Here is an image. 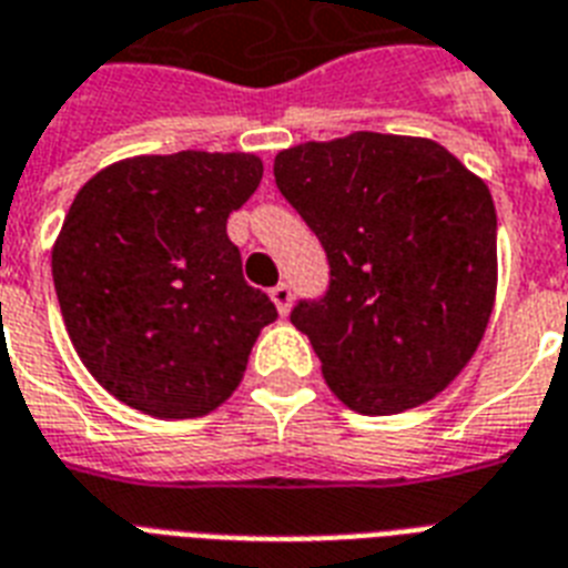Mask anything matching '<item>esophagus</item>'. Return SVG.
<instances>
[{
  "mask_svg": "<svg viewBox=\"0 0 568 568\" xmlns=\"http://www.w3.org/2000/svg\"><path fill=\"white\" fill-rule=\"evenodd\" d=\"M271 301L276 303L280 315H288V310H292V285L288 283L274 285V288H271Z\"/></svg>",
  "mask_w": 568,
  "mask_h": 568,
  "instance_id": "34e87169",
  "label": "esophagus"
}]
</instances>
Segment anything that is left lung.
<instances>
[{
	"label": "left lung",
	"instance_id": "left-lung-1",
	"mask_svg": "<svg viewBox=\"0 0 568 568\" xmlns=\"http://www.w3.org/2000/svg\"><path fill=\"white\" fill-rule=\"evenodd\" d=\"M274 180L327 253V292L292 310L327 386L363 415L439 395L493 312L489 189L445 146L377 132L283 150Z\"/></svg>",
	"mask_w": 568,
	"mask_h": 568
}]
</instances>
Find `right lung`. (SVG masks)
Segmentation results:
<instances>
[{
  "label": "right lung",
  "instance_id": "add662e5",
  "mask_svg": "<svg viewBox=\"0 0 568 568\" xmlns=\"http://www.w3.org/2000/svg\"><path fill=\"white\" fill-rule=\"evenodd\" d=\"M262 182L247 153L138 155L64 217L52 283L84 368L155 418H196L241 383L276 306L241 274L226 217Z\"/></svg>",
  "mask_w": 568,
  "mask_h": 568
}]
</instances>
